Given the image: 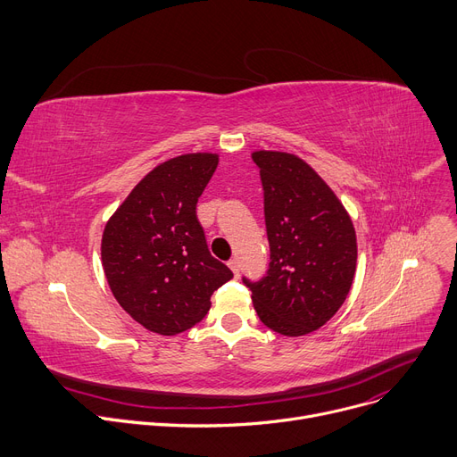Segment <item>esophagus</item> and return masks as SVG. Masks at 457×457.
Here are the masks:
<instances>
[{"mask_svg": "<svg viewBox=\"0 0 457 457\" xmlns=\"http://www.w3.org/2000/svg\"><path fill=\"white\" fill-rule=\"evenodd\" d=\"M228 266L231 268V271L235 273V278H238L240 276V268H238V261L237 259H231L229 262H228Z\"/></svg>", "mask_w": 457, "mask_h": 457, "instance_id": "obj_1", "label": "esophagus"}]
</instances>
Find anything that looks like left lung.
<instances>
[{
    "instance_id": "1",
    "label": "left lung",
    "mask_w": 457,
    "mask_h": 457,
    "mask_svg": "<svg viewBox=\"0 0 457 457\" xmlns=\"http://www.w3.org/2000/svg\"><path fill=\"white\" fill-rule=\"evenodd\" d=\"M270 266L252 290L261 321L285 337H303L325 325L351 290L356 233L349 212L321 176L301 158L257 150Z\"/></svg>"
}]
</instances>
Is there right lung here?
<instances>
[{
  "mask_svg": "<svg viewBox=\"0 0 457 457\" xmlns=\"http://www.w3.org/2000/svg\"><path fill=\"white\" fill-rule=\"evenodd\" d=\"M219 154L196 152L160 163L104 226L101 257L117 303L146 330L174 337L202 321L231 270L207 250L196 202Z\"/></svg>",
  "mask_w": 457,
  "mask_h": 457,
  "instance_id": "add662e5",
  "label": "right lung"
}]
</instances>
